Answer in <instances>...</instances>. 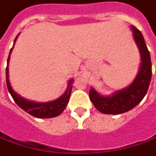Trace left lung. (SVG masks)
Listing matches in <instances>:
<instances>
[{"label": "left lung", "instance_id": "obj_1", "mask_svg": "<svg viewBox=\"0 0 156 156\" xmlns=\"http://www.w3.org/2000/svg\"><path fill=\"white\" fill-rule=\"evenodd\" d=\"M131 29L141 57L139 71L132 83L123 90H117L112 96H101L93 88L90 90L89 96L90 101L103 114L119 115L128 112L139 104L147 92L152 77L150 53L141 32L133 26Z\"/></svg>", "mask_w": 156, "mask_h": 156}]
</instances>
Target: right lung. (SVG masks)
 <instances>
[{"label": "right lung", "mask_w": 156, "mask_h": 156, "mask_svg": "<svg viewBox=\"0 0 156 156\" xmlns=\"http://www.w3.org/2000/svg\"><path fill=\"white\" fill-rule=\"evenodd\" d=\"M17 36L14 41V43L17 40ZM13 49V47H12ZM9 51V55L8 58V61H7V68H6V83L7 87L9 90V92L10 93L11 97L13 98L14 101L16 102L17 106L20 108H22L24 111H26L27 113L30 114L31 115L37 118H53V117L58 116L61 114L62 112L65 110V108L67 106V103L69 101L70 98V95L72 91V86L73 83V79L70 80L68 82L67 85V89L66 90V92L62 95L60 98L53 100V101H49V102H44V103H37V102H34V101H30L27 100L26 98L20 97L19 95L17 94L11 85L9 80V58H10V53L11 50Z\"/></svg>", "instance_id": "add662e5"}]
</instances>
